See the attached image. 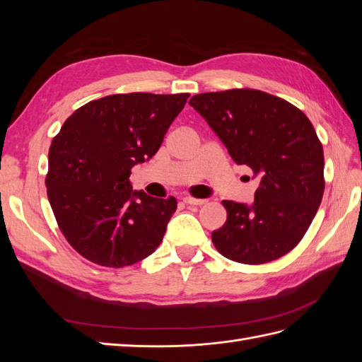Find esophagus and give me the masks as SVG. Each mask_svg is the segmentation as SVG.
<instances>
[{
	"label": "esophagus",
	"instance_id": "obj_1",
	"mask_svg": "<svg viewBox=\"0 0 362 362\" xmlns=\"http://www.w3.org/2000/svg\"><path fill=\"white\" fill-rule=\"evenodd\" d=\"M182 202L185 205H204L206 201L205 199H194V198H190V196H185Z\"/></svg>",
	"mask_w": 362,
	"mask_h": 362
}]
</instances>
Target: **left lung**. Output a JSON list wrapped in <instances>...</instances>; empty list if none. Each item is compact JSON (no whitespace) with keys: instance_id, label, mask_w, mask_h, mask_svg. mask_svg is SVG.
I'll list each match as a JSON object with an SVG mask.
<instances>
[{"instance_id":"obj_1","label":"left lung","mask_w":362,"mask_h":362,"mask_svg":"<svg viewBox=\"0 0 362 362\" xmlns=\"http://www.w3.org/2000/svg\"><path fill=\"white\" fill-rule=\"evenodd\" d=\"M198 112L237 164L259 185L252 204L223 201L226 222L211 240L229 259L262 264L286 255L305 235L325 190L323 148L299 108L261 90L194 95Z\"/></svg>"}]
</instances>
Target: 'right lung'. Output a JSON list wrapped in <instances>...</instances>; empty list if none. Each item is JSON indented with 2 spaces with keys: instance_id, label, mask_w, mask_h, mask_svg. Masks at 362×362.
<instances>
[{
  "instance_id": "right-lung-1",
  "label": "right lung",
  "mask_w": 362,
  "mask_h": 362,
  "mask_svg": "<svg viewBox=\"0 0 362 362\" xmlns=\"http://www.w3.org/2000/svg\"><path fill=\"white\" fill-rule=\"evenodd\" d=\"M189 93H119L87 103L54 137L47 193L69 245L92 262L125 267L163 242L177 199L133 190L131 169L157 154Z\"/></svg>"
}]
</instances>
